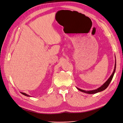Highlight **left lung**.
<instances>
[{"label":"left lung","instance_id":"obj_1","mask_svg":"<svg viewBox=\"0 0 123 123\" xmlns=\"http://www.w3.org/2000/svg\"><path fill=\"white\" fill-rule=\"evenodd\" d=\"M115 69H116V62H115V67H114V70L113 71V72L112 74V75H111L110 76V77H109V79L108 80H107V81L106 83H105L103 85H102L101 87H99V88L96 89V90H91V91H85V90H81V89H80L79 88H77V89L83 92H84V93H88V94H94V93H96L98 92H100L102 91H103L104 90H105V89L108 87L109 85L110 84V82L111 80H112V78L113 77V75H114V72H115Z\"/></svg>","mask_w":123,"mask_h":123}]
</instances>
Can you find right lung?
<instances>
[{
  "label": "right lung",
  "instance_id": "add662e5",
  "mask_svg": "<svg viewBox=\"0 0 123 123\" xmlns=\"http://www.w3.org/2000/svg\"><path fill=\"white\" fill-rule=\"evenodd\" d=\"M21 94H23L24 95H25V96H30V95H28V94H27L25 93H23V92H21Z\"/></svg>",
  "mask_w": 123,
  "mask_h": 123
}]
</instances>
